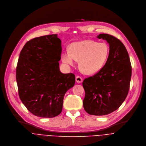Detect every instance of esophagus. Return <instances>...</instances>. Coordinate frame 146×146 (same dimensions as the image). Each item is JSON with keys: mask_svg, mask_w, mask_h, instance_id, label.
Listing matches in <instances>:
<instances>
[{"mask_svg": "<svg viewBox=\"0 0 146 146\" xmlns=\"http://www.w3.org/2000/svg\"><path fill=\"white\" fill-rule=\"evenodd\" d=\"M75 80H76V82L78 83H80L83 82V79L82 77L79 76H77L75 78Z\"/></svg>", "mask_w": 146, "mask_h": 146, "instance_id": "1", "label": "esophagus"}]
</instances>
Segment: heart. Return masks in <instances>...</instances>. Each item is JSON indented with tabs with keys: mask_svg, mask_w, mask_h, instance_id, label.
Listing matches in <instances>:
<instances>
[{
	"mask_svg": "<svg viewBox=\"0 0 146 146\" xmlns=\"http://www.w3.org/2000/svg\"><path fill=\"white\" fill-rule=\"evenodd\" d=\"M109 55V48L105 42L86 40L72 43L70 52L62 54L64 63L70 66L78 61L80 70L85 74L90 75L100 71L106 64Z\"/></svg>",
	"mask_w": 146,
	"mask_h": 146,
	"instance_id": "heart-1",
	"label": "heart"
}]
</instances>
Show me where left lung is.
Instances as JSON below:
<instances>
[{
	"instance_id": "1",
	"label": "left lung",
	"mask_w": 146,
	"mask_h": 146,
	"mask_svg": "<svg viewBox=\"0 0 146 146\" xmlns=\"http://www.w3.org/2000/svg\"><path fill=\"white\" fill-rule=\"evenodd\" d=\"M97 38L109 44V55L98 72L83 80V105L89 114L103 115L117 110L125 100L132 67L128 53L120 40L108 34H100Z\"/></svg>"
}]
</instances>
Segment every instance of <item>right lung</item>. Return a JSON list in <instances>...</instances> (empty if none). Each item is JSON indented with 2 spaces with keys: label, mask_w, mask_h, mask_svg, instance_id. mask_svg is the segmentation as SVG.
I'll list each match as a JSON object with an SVG mask.
<instances>
[{
  "label": "right lung",
  "mask_w": 146,
  "mask_h": 146,
  "mask_svg": "<svg viewBox=\"0 0 146 146\" xmlns=\"http://www.w3.org/2000/svg\"><path fill=\"white\" fill-rule=\"evenodd\" d=\"M61 42L57 35L36 37L27 41L19 54L16 69L19 96L38 117L59 115L66 93L75 84V75L59 69Z\"/></svg>",
  "instance_id": "add662e5"
}]
</instances>
